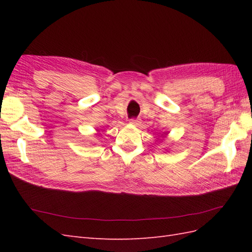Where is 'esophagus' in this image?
<instances>
[{
	"instance_id": "esophagus-1",
	"label": "esophagus",
	"mask_w": 252,
	"mask_h": 252,
	"mask_svg": "<svg viewBox=\"0 0 252 252\" xmlns=\"http://www.w3.org/2000/svg\"><path fill=\"white\" fill-rule=\"evenodd\" d=\"M138 123H140V121H138L137 119H131L130 120V125H132V126H138Z\"/></svg>"
}]
</instances>
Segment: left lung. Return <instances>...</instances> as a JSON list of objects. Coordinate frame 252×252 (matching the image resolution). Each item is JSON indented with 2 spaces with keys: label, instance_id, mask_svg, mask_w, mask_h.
I'll return each mask as SVG.
<instances>
[{
  "label": "left lung",
  "instance_id": "left-lung-1",
  "mask_svg": "<svg viewBox=\"0 0 252 252\" xmlns=\"http://www.w3.org/2000/svg\"><path fill=\"white\" fill-rule=\"evenodd\" d=\"M165 135H167V133H163V134H162V135H160V136H162V138H163H163H164V137H165ZM159 136H158V137H157V138H156V140H157V141H162L161 140V139H159L158 137Z\"/></svg>",
  "mask_w": 252,
  "mask_h": 252
}]
</instances>
